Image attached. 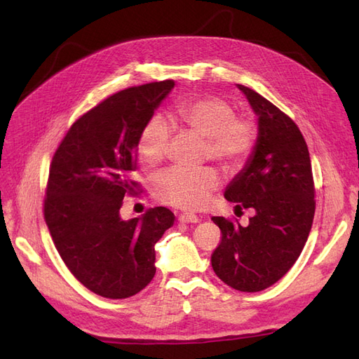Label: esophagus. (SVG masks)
Here are the masks:
<instances>
[{"label": "esophagus", "instance_id": "obj_1", "mask_svg": "<svg viewBox=\"0 0 359 359\" xmlns=\"http://www.w3.org/2000/svg\"><path fill=\"white\" fill-rule=\"evenodd\" d=\"M178 220L181 223H199V217L196 214H191V212H184L178 217Z\"/></svg>", "mask_w": 359, "mask_h": 359}]
</instances>
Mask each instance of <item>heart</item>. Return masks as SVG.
I'll use <instances>...</instances> for the list:
<instances>
[{
  "mask_svg": "<svg viewBox=\"0 0 359 359\" xmlns=\"http://www.w3.org/2000/svg\"><path fill=\"white\" fill-rule=\"evenodd\" d=\"M170 121L206 139V154L227 169H240L252 156L257 140L253 121L236 116V109L220 97H199L177 106ZM172 126L165 116L153 115L137 140L140 160L156 166L165 158ZM219 187L214 169L170 168L154 180L156 198L182 210H198Z\"/></svg>",
  "mask_w": 359,
  "mask_h": 359,
  "instance_id": "1",
  "label": "heart"
}]
</instances>
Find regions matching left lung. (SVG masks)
Instances as JSON below:
<instances>
[{
    "mask_svg": "<svg viewBox=\"0 0 359 359\" xmlns=\"http://www.w3.org/2000/svg\"><path fill=\"white\" fill-rule=\"evenodd\" d=\"M257 116V140L245 166L226 187L235 210H252L248 226L212 217L222 241L214 250V273L227 286L259 292L297 262L314 217V184L306 140L298 126L265 97L236 85Z\"/></svg>",
    "mask_w": 359,
    "mask_h": 359,
    "instance_id": "8db88e82",
    "label": "left lung"
}]
</instances>
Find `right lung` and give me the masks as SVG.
<instances>
[{"label": "right lung", "mask_w": 359, "mask_h": 359, "mask_svg": "<svg viewBox=\"0 0 359 359\" xmlns=\"http://www.w3.org/2000/svg\"><path fill=\"white\" fill-rule=\"evenodd\" d=\"M175 82L161 81L119 91L83 114L53 154L45 220L70 273L97 295H136L156 274V243L175 222L165 206L123 220L126 194L139 184L137 140Z\"/></svg>", "instance_id": "obj_1"}]
</instances>
